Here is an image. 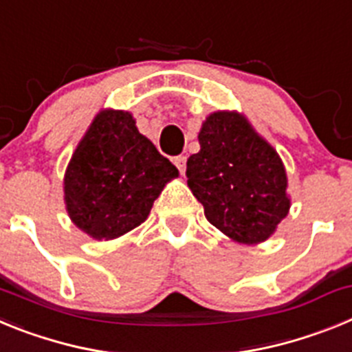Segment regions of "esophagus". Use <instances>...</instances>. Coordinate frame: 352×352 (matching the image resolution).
I'll return each mask as SVG.
<instances>
[{
  "label": "esophagus",
  "instance_id": "obj_1",
  "mask_svg": "<svg viewBox=\"0 0 352 352\" xmlns=\"http://www.w3.org/2000/svg\"><path fill=\"white\" fill-rule=\"evenodd\" d=\"M174 166L178 167L179 173L185 174V169H186V157H183V155H179V157H174Z\"/></svg>",
  "mask_w": 352,
  "mask_h": 352
}]
</instances>
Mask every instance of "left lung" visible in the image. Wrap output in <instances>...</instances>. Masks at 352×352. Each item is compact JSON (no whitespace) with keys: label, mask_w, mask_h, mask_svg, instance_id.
I'll return each mask as SVG.
<instances>
[{"label":"left lung","mask_w":352,"mask_h":352,"mask_svg":"<svg viewBox=\"0 0 352 352\" xmlns=\"http://www.w3.org/2000/svg\"><path fill=\"white\" fill-rule=\"evenodd\" d=\"M199 144L186 160V183L208 222L238 243L266 241L291 208L278 153L234 111L210 114Z\"/></svg>","instance_id":"1"}]
</instances>
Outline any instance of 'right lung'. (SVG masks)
<instances>
[{
    "label": "right lung",
    "mask_w": 352,
    "mask_h": 352,
    "mask_svg": "<svg viewBox=\"0 0 352 352\" xmlns=\"http://www.w3.org/2000/svg\"><path fill=\"white\" fill-rule=\"evenodd\" d=\"M178 169L139 133L126 111L98 113L65 173L72 222L95 239H114L148 219L155 199Z\"/></svg>",
    "instance_id": "obj_1"
}]
</instances>
